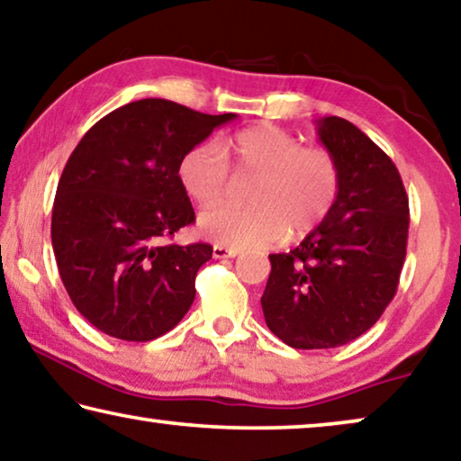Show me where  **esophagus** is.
Masks as SVG:
<instances>
[{"label":"esophagus","mask_w":461,"mask_h":461,"mask_svg":"<svg viewBox=\"0 0 461 461\" xmlns=\"http://www.w3.org/2000/svg\"><path fill=\"white\" fill-rule=\"evenodd\" d=\"M238 254H240L238 249H228V246H221V244L212 246V257L215 258H233L238 257Z\"/></svg>","instance_id":"esophagus-1"}]
</instances>
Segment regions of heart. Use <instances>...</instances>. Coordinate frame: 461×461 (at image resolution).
Wrapping results in <instances>:
<instances>
[{
	"label": "heart",
	"instance_id": "heart-1",
	"mask_svg": "<svg viewBox=\"0 0 461 461\" xmlns=\"http://www.w3.org/2000/svg\"><path fill=\"white\" fill-rule=\"evenodd\" d=\"M238 182H250L244 201L250 207H217L198 217V230L211 242L233 249H265L290 231L304 238L338 203L341 169L325 147H304L300 139L271 123L242 130L230 142ZM186 194L201 207L225 201L233 190L225 149L215 140L192 147L177 165Z\"/></svg>",
	"mask_w": 461,
	"mask_h": 461
}]
</instances>
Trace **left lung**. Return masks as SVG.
Listing matches in <instances>:
<instances>
[{"mask_svg":"<svg viewBox=\"0 0 461 461\" xmlns=\"http://www.w3.org/2000/svg\"><path fill=\"white\" fill-rule=\"evenodd\" d=\"M317 132L339 163V198L300 246L269 254L260 298L267 327L296 349L346 346L381 319L400 284L410 228L395 163L338 115L319 120Z\"/></svg>","mask_w":461,"mask_h":461,"instance_id":"left-lung-1","label":"left lung"}]
</instances>
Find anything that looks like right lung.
I'll return each instance as SVG.
<instances>
[{
	"mask_svg": "<svg viewBox=\"0 0 461 461\" xmlns=\"http://www.w3.org/2000/svg\"><path fill=\"white\" fill-rule=\"evenodd\" d=\"M236 118L140 99L101 118L74 149L55 194L51 244L68 296L99 331L150 341L188 312L212 249L167 244L194 221L177 165Z\"/></svg>",
	"mask_w": 461,
	"mask_h": 461,
	"instance_id": "1",
	"label": "right lung"
}]
</instances>
